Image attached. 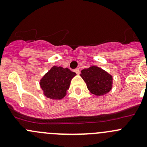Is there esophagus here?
Listing matches in <instances>:
<instances>
[{"label":"esophagus","instance_id":"obj_1","mask_svg":"<svg viewBox=\"0 0 147 147\" xmlns=\"http://www.w3.org/2000/svg\"><path fill=\"white\" fill-rule=\"evenodd\" d=\"M74 71H75V72H76V73L78 74V75H79L80 72V69H79V68H76V69H74Z\"/></svg>","mask_w":147,"mask_h":147}]
</instances>
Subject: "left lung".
Listing matches in <instances>:
<instances>
[{"label": "left lung", "instance_id": "1", "mask_svg": "<svg viewBox=\"0 0 147 147\" xmlns=\"http://www.w3.org/2000/svg\"><path fill=\"white\" fill-rule=\"evenodd\" d=\"M80 76L90 92L95 95H103L112 89V76L98 67L92 66L82 69Z\"/></svg>", "mask_w": 147, "mask_h": 147}]
</instances>
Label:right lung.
<instances>
[{"mask_svg":"<svg viewBox=\"0 0 147 147\" xmlns=\"http://www.w3.org/2000/svg\"><path fill=\"white\" fill-rule=\"evenodd\" d=\"M76 73L68 68L54 66L41 79L40 84L44 94L53 100H60L66 95L71 80Z\"/></svg>","mask_w":147,"mask_h":147,"instance_id":"add662e5","label":"right lung"}]
</instances>
